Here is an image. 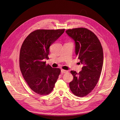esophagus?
Segmentation results:
<instances>
[{"instance_id": "obj_1", "label": "esophagus", "mask_w": 120, "mask_h": 120, "mask_svg": "<svg viewBox=\"0 0 120 120\" xmlns=\"http://www.w3.org/2000/svg\"><path fill=\"white\" fill-rule=\"evenodd\" d=\"M61 73L63 74V73H68V71H67V70H61Z\"/></svg>"}]
</instances>
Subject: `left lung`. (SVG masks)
I'll list each match as a JSON object with an SVG mask.
<instances>
[{
  "label": "left lung",
  "mask_w": 120,
  "mask_h": 120,
  "mask_svg": "<svg viewBox=\"0 0 120 120\" xmlns=\"http://www.w3.org/2000/svg\"><path fill=\"white\" fill-rule=\"evenodd\" d=\"M65 32L75 41L76 54L83 65L78 73L71 71L74 78L70 82V88L75 95L85 96L93 90L100 78L103 48L96 35L86 28L70 29Z\"/></svg>",
  "instance_id": "8db88e82"
}]
</instances>
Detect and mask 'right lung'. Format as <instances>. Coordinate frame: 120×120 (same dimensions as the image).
Masks as SVG:
<instances>
[{
    "mask_svg": "<svg viewBox=\"0 0 120 120\" xmlns=\"http://www.w3.org/2000/svg\"><path fill=\"white\" fill-rule=\"evenodd\" d=\"M65 29H38L28 35L22 43L19 53V67L29 88L41 95L52 91L61 70L46 64L49 59V47Z\"/></svg>",
    "mask_w": 120,
    "mask_h": 120,
    "instance_id": "1",
    "label": "right lung"
}]
</instances>
